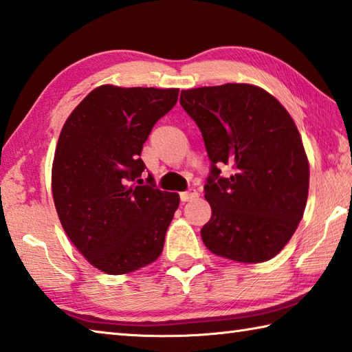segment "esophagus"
I'll list each match as a JSON object with an SVG mask.
<instances>
[{
    "mask_svg": "<svg viewBox=\"0 0 352 352\" xmlns=\"http://www.w3.org/2000/svg\"><path fill=\"white\" fill-rule=\"evenodd\" d=\"M198 197V192L195 189H189V190H184V192L180 194L182 201H190V200H195Z\"/></svg>",
    "mask_w": 352,
    "mask_h": 352,
    "instance_id": "obj_1",
    "label": "esophagus"
}]
</instances>
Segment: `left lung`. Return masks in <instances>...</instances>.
I'll return each mask as SVG.
<instances>
[{"instance_id": "left-lung-1", "label": "left lung", "mask_w": 352, "mask_h": 352, "mask_svg": "<svg viewBox=\"0 0 352 352\" xmlns=\"http://www.w3.org/2000/svg\"><path fill=\"white\" fill-rule=\"evenodd\" d=\"M180 104L201 132L210 160L201 228L210 252L261 263L282 251L302 220L309 164L291 115L263 89L228 85L182 91ZM228 165L232 175L223 177Z\"/></svg>"}]
</instances>
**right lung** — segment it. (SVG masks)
<instances>
[{
	"label": "right lung",
	"mask_w": 352,
	"mask_h": 352,
	"mask_svg": "<svg viewBox=\"0 0 352 352\" xmlns=\"http://www.w3.org/2000/svg\"><path fill=\"white\" fill-rule=\"evenodd\" d=\"M178 89L100 86L69 115L56 144L52 192L67 237L106 274L137 271L163 251L180 203L143 183V144Z\"/></svg>",
	"instance_id": "obj_1"
}]
</instances>
